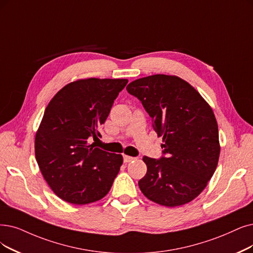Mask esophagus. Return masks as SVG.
<instances>
[{
	"label": "esophagus",
	"mask_w": 253,
	"mask_h": 253,
	"mask_svg": "<svg viewBox=\"0 0 253 253\" xmlns=\"http://www.w3.org/2000/svg\"><path fill=\"white\" fill-rule=\"evenodd\" d=\"M134 160H135V158H133V157H129V156H126V155L124 156L125 163H129V162H132V161H134Z\"/></svg>",
	"instance_id": "34e87169"
}]
</instances>
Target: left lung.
<instances>
[{
  "label": "left lung",
  "mask_w": 253,
  "mask_h": 253,
  "mask_svg": "<svg viewBox=\"0 0 253 253\" xmlns=\"http://www.w3.org/2000/svg\"><path fill=\"white\" fill-rule=\"evenodd\" d=\"M126 90L142 103L158 137H163L165 157H143L147 172L138 183L141 192L161 206L190 203L205 190L218 165L220 143L213 110L176 76L141 78Z\"/></svg>",
  "instance_id": "left-lung-1"
}]
</instances>
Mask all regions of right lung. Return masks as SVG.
Instances as JSON below:
<instances>
[{
	"label": "right lung",
	"mask_w": 253,
	"mask_h": 253,
	"mask_svg": "<svg viewBox=\"0 0 253 253\" xmlns=\"http://www.w3.org/2000/svg\"><path fill=\"white\" fill-rule=\"evenodd\" d=\"M127 82L78 80L59 90L45 108L35 136V157L49 188L66 203H94L112 187L123 156L99 149L88 140L100 137L98 127Z\"/></svg>",
	"instance_id": "right-lung-1"
}]
</instances>
